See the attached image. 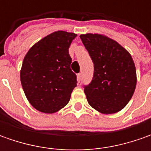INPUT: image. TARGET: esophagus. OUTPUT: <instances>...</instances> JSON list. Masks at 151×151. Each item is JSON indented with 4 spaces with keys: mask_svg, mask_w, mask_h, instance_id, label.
<instances>
[{
    "mask_svg": "<svg viewBox=\"0 0 151 151\" xmlns=\"http://www.w3.org/2000/svg\"><path fill=\"white\" fill-rule=\"evenodd\" d=\"M81 78H82L81 74V73H79L78 75H77V81H78V82H80V81H81Z\"/></svg>",
    "mask_w": 151,
    "mask_h": 151,
    "instance_id": "1",
    "label": "esophagus"
}]
</instances>
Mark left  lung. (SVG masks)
<instances>
[{
	"label": "left lung",
	"instance_id": "obj_1",
	"mask_svg": "<svg viewBox=\"0 0 151 151\" xmlns=\"http://www.w3.org/2000/svg\"><path fill=\"white\" fill-rule=\"evenodd\" d=\"M94 64L91 82L85 86L88 103L103 114L119 112L128 104L136 87V69L130 54L107 36H80Z\"/></svg>",
	"mask_w": 151,
	"mask_h": 151
}]
</instances>
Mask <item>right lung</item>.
I'll return each instance as SVG.
<instances>
[{
    "instance_id": "right-lung-1",
    "label": "right lung",
    "mask_w": 151,
    "mask_h": 151,
    "mask_svg": "<svg viewBox=\"0 0 151 151\" xmlns=\"http://www.w3.org/2000/svg\"><path fill=\"white\" fill-rule=\"evenodd\" d=\"M77 35L57 31L30 48L20 71L21 83L30 104L44 113H54L69 102L76 86L70 69L69 48Z\"/></svg>"
}]
</instances>
